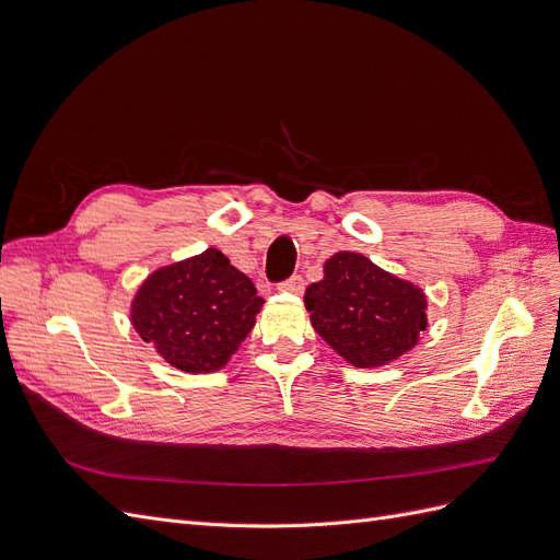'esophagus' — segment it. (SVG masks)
<instances>
[{"label":"esophagus","instance_id":"34e87169","mask_svg":"<svg viewBox=\"0 0 560 560\" xmlns=\"http://www.w3.org/2000/svg\"><path fill=\"white\" fill-rule=\"evenodd\" d=\"M303 284H306V282H303L301 276H292L290 280L280 282L278 290H280V292H290V294H301V292H303Z\"/></svg>","mask_w":560,"mask_h":560}]
</instances>
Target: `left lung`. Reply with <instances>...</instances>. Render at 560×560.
I'll return each instance as SVG.
<instances>
[{
    "mask_svg": "<svg viewBox=\"0 0 560 560\" xmlns=\"http://www.w3.org/2000/svg\"><path fill=\"white\" fill-rule=\"evenodd\" d=\"M306 311L315 331L360 369L383 366L409 352L428 327V299L358 252H336L325 261V278L313 282Z\"/></svg>",
    "mask_w": 560,
    "mask_h": 560,
    "instance_id": "1",
    "label": "left lung"
}]
</instances>
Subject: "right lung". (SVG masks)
I'll use <instances>...</instances> for the list:
<instances>
[{"instance_id": "right-lung-1", "label": "right lung", "mask_w": 560, "mask_h": 560, "mask_svg": "<svg viewBox=\"0 0 560 560\" xmlns=\"http://www.w3.org/2000/svg\"><path fill=\"white\" fill-rule=\"evenodd\" d=\"M261 306L254 282L210 247L154 270L130 303V322L171 366L210 374L241 348Z\"/></svg>"}]
</instances>
